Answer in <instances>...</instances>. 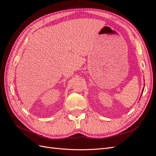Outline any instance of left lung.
<instances>
[{
	"instance_id": "8db88e82",
	"label": "left lung",
	"mask_w": 156,
	"mask_h": 156,
	"mask_svg": "<svg viewBox=\"0 0 156 156\" xmlns=\"http://www.w3.org/2000/svg\"><path fill=\"white\" fill-rule=\"evenodd\" d=\"M142 91H143V90H142Z\"/></svg>"
}]
</instances>
